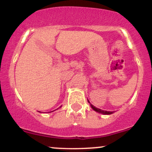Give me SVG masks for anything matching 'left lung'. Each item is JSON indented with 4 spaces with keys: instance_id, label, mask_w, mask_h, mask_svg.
<instances>
[{
    "instance_id": "obj_1",
    "label": "left lung",
    "mask_w": 152,
    "mask_h": 152,
    "mask_svg": "<svg viewBox=\"0 0 152 152\" xmlns=\"http://www.w3.org/2000/svg\"><path fill=\"white\" fill-rule=\"evenodd\" d=\"M88 103H90V102H88ZM91 108L94 110V111H96V112H99V113H102V114H103L108 115V114H113V113H114V112H113V111H104V110L98 109V108H96V107H95V106H94L93 105H92V104H91Z\"/></svg>"
}]
</instances>
